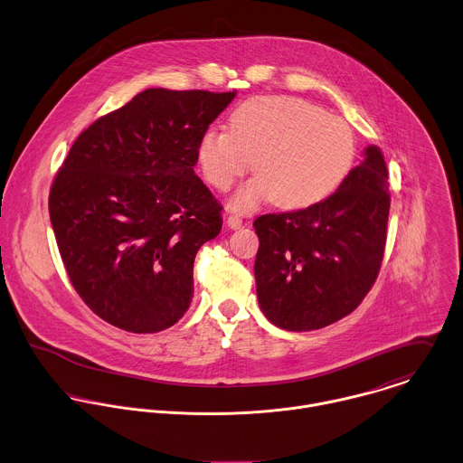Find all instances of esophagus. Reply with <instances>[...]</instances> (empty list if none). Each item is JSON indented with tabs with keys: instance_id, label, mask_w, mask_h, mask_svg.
Here are the masks:
<instances>
[{
	"instance_id": "esophagus-1",
	"label": "esophagus",
	"mask_w": 463,
	"mask_h": 463,
	"mask_svg": "<svg viewBox=\"0 0 463 463\" xmlns=\"http://www.w3.org/2000/svg\"><path fill=\"white\" fill-rule=\"evenodd\" d=\"M241 225H243V220H241L240 216L231 214V216L227 218V227H229V229H240Z\"/></svg>"
}]
</instances>
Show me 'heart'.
<instances>
[{"label": "heart", "mask_w": 463, "mask_h": 463, "mask_svg": "<svg viewBox=\"0 0 463 463\" xmlns=\"http://www.w3.org/2000/svg\"><path fill=\"white\" fill-rule=\"evenodd\" d=\"M355 153V137L346 120L285 95L241 102L229 115V131L207 129L196 146L205 182L222 193L254 160L258 176L232 198L238 211H250L269 200L285 211L314 207L343 185Z\"/></svg>", "instance_id": "1"}]
</instances>
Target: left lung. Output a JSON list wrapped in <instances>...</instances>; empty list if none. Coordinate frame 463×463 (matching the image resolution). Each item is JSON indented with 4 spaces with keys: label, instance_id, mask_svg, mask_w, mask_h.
Listing matches in <instances>:
<instances>
[{
    "label": "left lung",
    "instance_id": "1",
    "mask_svg": "<svg viewBox=\"0 0 463 463\" xmlns=\"http://www.w3.org/2000/svg\"><path fill=\"white\" fill-rule=\"evenodd\" d=\"M388 185L384 155L368 146L364 160L325 202L256 218V292L272 325L319 330L361 305L384 258Z\"/></svg>",
    "mask_w": 463,
    "mask_h": 463
}]
</instances>
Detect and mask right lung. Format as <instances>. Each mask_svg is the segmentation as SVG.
<instances>
[{
	"instance_id": "add662e5",
	"label": "right lung",
	"mask_w": 463,
	"mask_h": 463,
	"mask_svg": "<svg viewBox=\"0 0 463 463\" xmlns=\"http://www.w3.org/2000/svg\"><path fill=\"white\" fill-rule=\"evenodd\" d=\"M234 97L149 88L73 142L50 222L73 288L106 323L155 334L187 312L194 256L222 231V205L194 175L196 146Z\"/></svg>"
}]
</instances>
